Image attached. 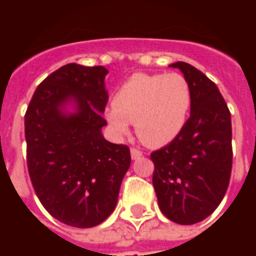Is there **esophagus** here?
I'll return each instance as SVG.
<instances>
[{
  "label": "esophagus",
  "instance_id": "1",
  "mask_svg": "<svg viewBox=\"0 0 256 256\" xmlns=\"http://www.w3.org/2000/svg\"><path fill=\"white\" fill-rule=\"evenodd\" d=\"M142 156V151H140V150H136V148H131V158L132 160H138V158H141Z\"/></svg>",
  "mask_w": 256,
  "mask_h": 256
}]
</instances>
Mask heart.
<instances>
[{
	"label": "heart",
	"mask_w": 256,
	"mask_h": 256,
	"mask_svg": "<svg viewBox=\"0 0 256 256\" xmlns=\"http://www.w3.org/2000/svg\"><path fill=\"white\" fill-rule=\"evenodd\" d=\"M191 105V85L184 75L134 74L114 95L106 120L118 135H125L134 122L140 141L156 148L180 135Z\"/></svg>",
	"instance_id": "heart-1"
}]
</instances>
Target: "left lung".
Segmentation results:
<instances>
[{
  "label": "left lung",
  "instance_id": "8db88e82",
  "mask_svg": "<svg viewBox=\"0 0 256 256\" xmlns=\"http://www.w3.org/2000/svg\"><path fill=\"white\" fill-rule=\"evenodd\" d=\"M181 70L191 85V115L180 135L151 154L158 205L172 222L192 225L210 216L230 185L232 171L231 112L218 86L186 62Z\"/></svg>",
  "mask_w": 256,
  "mask_h": 256
}]
</instances>
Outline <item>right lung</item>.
<instances>
[{
    "mask_svg": "<svg viewBox=\"0 0 256 256\" xmlns=\"http://www.w3.org/2000/svg\"><path fill=\"white\" fill-rule=\"evenodd\" d=\"M106 68L66 64L48 75L25 112L26 166L38 200L55 220L92 228L115 210L130 148L106 141L101 128L108 102ZM70 99L77 112L64 116Z\"/></svg>",
    "mask_w": 256,
    "mask_h": 256,
    "instance_id": "add662e5",
    "label": "right lung"
}]
</instances>
